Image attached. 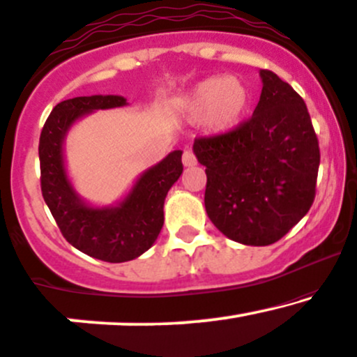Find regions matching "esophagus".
<instances>
[{
  "instance_id": "1",
  "label": "esophagus",
  "mask_w": 357,
  "mask_h": 357,
  "mask_svg": "<svg viewBox=\"0 0 357 357\" xmlns=\"http://www.w3.org/2000/svg\"><path fill=\"white\" fill-rule=\"evenodd\" d=\"M182 162H183V165H185V167H195V165H197V158H195V155L192 153L190 150H187L185 153H183Z\"/></svg>"
}]
</instances>
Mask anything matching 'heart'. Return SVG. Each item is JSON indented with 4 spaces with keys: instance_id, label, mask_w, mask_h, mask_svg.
Returning <instances> with one entry per match:
<instances>
[{
    "instance_id": "heart-1",
    "label": "heart",
    "mask_w": 357,
    "mask_h": 357,
    "mask_svg": "<svg viewBox=\"0 0 357 357\" xmlns=\"http://www.w3.org/2000/svg\"><path fill=\"white\" fill-rule=\"evenodd\" d=\"M251 102V92L241 77L214 75L200 81L183 99L190 121H204L212 135H227L243 123Z\"/></svg>"
}]
</instances>
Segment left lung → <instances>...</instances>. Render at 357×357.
<instances>
[{
	"label": "left lung",
	"instance_id": "8db88e82",
	"mask_svg": "<svg viewBox=\"0 0 357 357\" xmlns=\"http://www.w3.org/2000/svg\"><path fill=\"white\" fill-rule=\"evenodd\" d=\"M251 119L227 135L199 138L194 155L206 167L204 204L224 236L248 246L282 239L310 209L320 163L305 102L271 70Z\"/></svg>",
	"mask_w": 357,
	"mask_h": 357
}]
</instances>
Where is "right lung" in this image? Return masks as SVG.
Returning <instances> with one entry per match:
<instances>
[{
  "label": "right lung",
  "mask_w": 357,
  "mask_h": 357,
  "mask_svg": "<svg viewBox=\"0 0 357 357\" xmlns=\"http://www.w3.org/2000/svg\"><path fill=\"white\" fill-rule=\"evenodd\" d=\"M126 104V98L113 94L59 102L45 121L38 145L42 195L63 238L87 256L109 263L130 261L153 246L163 226L168 190L183 172L182 150H175L143 172L113 206H94L77 194L63 155L70 128L84 116Z\"/></svg>",
  "instance_id": "right-lung-1"
}]
</instances>
